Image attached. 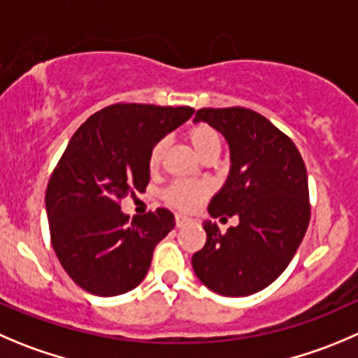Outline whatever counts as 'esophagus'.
Segmentation results:
<instances>
[{
	"label": "esophagus",
	"instance_id": "34e87169",
	"mask_svg": "<svg viewBox=\"0 0 358 358\" xmlns=\"http://www.w3.org/2000/svg\"><path fill=\"white\" fill-rule=\"evenodd\" d=\"M190 222V218L189 217H183V215H176L175 217V224H176V227H183V225H187Z\"/></svg>",
	"mask_w": 358,
	"mask_h": 358
}]
</instances>
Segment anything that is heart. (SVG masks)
<instances>
[{
  "label": "heart",
  "mask_w": 358,
  "mask_h": 358,
  "mask_svg": "<svg viewBox=\"0 0 358 358\" xmlns=\"http://www.w3.org/2000/svg\"><path fill=\"white\" fill-rule=\"evenodd\" d=\"M187 138H189L190 145L194 150L201 155L203 159L218 157L222 150V136L215 127L208 126V124H194L187 131ZM166 145L168 141L159 140L157 143L152 147L150 154H148V168L155 169L162 161L164 155ZM210 194V187L206 183L199 182H175L168 190H166L164 197L173 208H178L182 211H192L206 199Z\"/></svg>",
  "instance_id": "obj_1"
}]
</instances>
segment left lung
<instances>
[{"instance_id":"8db88e82","label":"left lung","mask_w":358,"mask_h":358,"mask_svg":"<svg viewBox=\"0 0 358 358\" xmlns=\"http://www.w3.org/2000/svg\"><path fill=\"white\" fill-rule=\"evenodd\" d=\"M194 122L215 127L231 150L229 176L208 213L239 218L225 232L204 222L206 243L192 255L194 273L220 296H250L285 271L306 234V166L294 141L253 110L203 108Z\"/></svg>"}]
</instances>
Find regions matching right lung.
<instances>
[{
    "instance_id": "right-lung-1",
    "label": "right lung",
    "mask_w": 358,
    "mask_h": 358,
    "mask_svg": "<svg viewBox=\"0 0 358 358\" xmlns=\"http://www.w3.org/2000/svg\"><path fill=\"white\" fill-rule=\"evenodd\" d=\"M192 113L190 106L117 103L89 117L71 136L48 180L45 206L55 255L83 290L119 296L147 276L175 217L157 208L129 220L120 201L145 192L152 147Z\"/></svg>"
}]
</instances>
